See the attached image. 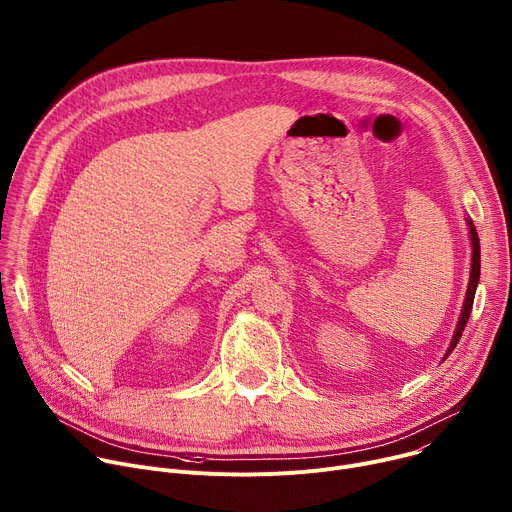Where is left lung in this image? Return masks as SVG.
I'll return each instance as SVG.
<instances>
[{
	"label": "left lung",
	"mask_w": 512,
	"mask_h": 512,
	"mask_svg": "<svg viewBox=\"0 0 512 512\" xmlns=\"http://www.w3.org/2000/svg\"><path fill=\"white\" fill-rule=\"evenodd\" d=\"M466 221H468V227H470V242H472V268H470V280H468V289H466V299H464V305H462V313H460L456 331H453L451 344H449V348L445 352V358L453 352V348H456L458 342H460L462 331H464V327H466V323L470 319V313H472L474 295H476V287H478V280H480V240H478V232H476L472 219H466Z\"/></svg>",
	"instance_id": "1"
}]
</instances>
